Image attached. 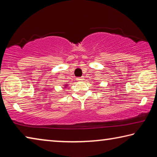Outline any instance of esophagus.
I'll return each instance as SVG.
<instances>
[{
  "mask_svg": "<svg viewBox=\"0 0 157 157\" xmlns=\"http://www.w3.org/2000/svg\"><path fill=\"white\" fill-rule=\"evenodd\" d=\"M77 79L79 81H81V80H84V77L82 76V77H79V78H77Z\"/></svg>",
  "mask_w": 157,
  "mask_h": 157,
  "instance_id": "obj_1",
  "label": "esophagus"
}]
</instances>
